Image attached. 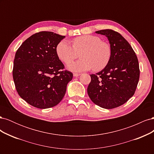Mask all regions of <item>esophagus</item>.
<instances>
[{
	"instance_id": "obj_1",
	"label": "esophagus",
	"mask_w": 154,
	"mask_h": 154,
	"mask_svg": "<svg viewBox=\"0 0 154 154\" xmlns=\"http://www.w3.org/2000/svg\"><path fill=\"white\" fill-rule=\"evenodd\" d=\"M80 74H81L80 73H76V72H74V73H73V76H75V77H76V76H80Z\"/></svg>"
}]
</instances>
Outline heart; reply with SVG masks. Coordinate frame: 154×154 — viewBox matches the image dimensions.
Returning a JSON list of instances; mask_svg holds the SVG:
<instances>
[{
    "label": "heart",
    "mask_w": 154,
    "mask_h": 154,
    "mask_svg": "<svg viewBox=\"0 0 154 154\" xmlns=\"http://www.w3.org/2000/svg\"><path fill=\"white\" fill-rule=\"evenodd\" d=\"M56 51L59 58L66 63L77 58L80 53V60L68 65L70 70L76 72L92 68L95 71H100L106 67L111 58L110 45L93 35L76 37L72 40V45L67 40H62L58 44Z\"/></svg>",
    "instance_id": "heart-1"
}]
</instances>
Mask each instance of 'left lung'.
Here are the masks:
<instances>
[{
	"label": "left lung",
	"mask_w": 154,
	"mask_h": 154,
	"mask_svg": "<svg viewBox=\"0 0 154 154\" xmlns=\"http://www.w3.org/2000/svg\"><path fill=\"white\" fill-rule=\"evenodd\" d=\"M96 32L108 38L111 58L101 71L91 74L87 93L96 105L114 109L125 103L136 92L140 74L138 59L131 45L117 31L107 29Z\"/></svg>",
	"instance_id": "left-lung-1"
}]
</instances>
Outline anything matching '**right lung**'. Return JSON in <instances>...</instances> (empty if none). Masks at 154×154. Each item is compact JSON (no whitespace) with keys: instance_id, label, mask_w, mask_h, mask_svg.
I'll list each match as a JSON object with an SVG mask.
<instances>
[{"instance_id":"add662e5","label":"right lung","mask_w":154,"mask_h":154,"mask_svg":"<svg viewBox=\"0 0 154 154\" xmlns=\"http://www.w3.org/2000/svg\"><path fill=\"white\" fill-rule=\"evenodd\" d=\"M65 36L50 31L32 35L17 51L13 78L22 98L36 108L45 109L58 105L66 92L73 74L64 70L56 48Z\"/></svg>"}]
</instances>
